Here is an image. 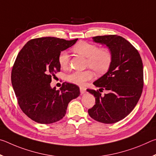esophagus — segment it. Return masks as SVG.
<instances>
[{
	"label": "esophagus",
	"mask_w": 156,
	"mask_h": 156,
	"mask_svg": "<svg viewBox=\"0 0 156 156\" xmlns=\"http://www.w3.org/2000/svg\"><path fill=\"white\" fill-rule=\"evenodd\" d=\"M80 94H83L86 92V89L84 87H80Z\"/></svg>",
	"instance_id": "1"
}]
</instances>
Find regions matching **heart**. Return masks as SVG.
Segmentation results:
<instances>
[{
  "mask_svg": "<svg viewBox=\"0 0 156 156\" xmlns=\"http://www.w3.org/2000/svg\"><path fill=\"white\" fill-rule=\"evenodd\" d=\"M73 51L80 56L87 58L86 66L91 68L97 74L107 72L112 65L113 56L109 49L99 48L97 44L88 42L80 41L73 47ZM58 64L62 68H66L69 64V55L66 51L60 52L58 56ZM93 78L91 70L75 71L66 76V80L69 83L83 85L85 82Z\"/></svg>",
  "mask_w": 156,
  "mask_h": 156,
  "instance_id": "heart-1",
  "label": "heart"
}]
</instances>
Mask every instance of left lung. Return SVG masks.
I'll use <instances>...</instances> for the list:
<instances>
[{"mask_svg":"<svg viewBox=\"0 0 156 156\" xmlns=\"http://www.w3.org/2000/svg\"><path fill=\"white\" fill-rule=\"evenodd\" d=\"M93 40L106 44L113 60L108 72L94 83L99 91L87 89L96 98V105L88 113L98 122L115 123L132 112L141 96L143 65L138 50L122 36H98L93 37ZM104 89L108 93L102 97L100 92Z\"/></svg>","mask_w":156,"mask_h":156,"instance_id":"obj_1","label":"left lung"}]
</instances>
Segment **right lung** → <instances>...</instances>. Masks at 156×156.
I'll list each match as a JSON object with an SVG mask.
<instances>
[{
	"instance_id": "obj_1",
	"label": "right lung",
	"mask_w": 156,
	"mask_h": 156,
	"mask_svg": "<svg viewBox=\"0 0 156 156\" xmlns=\"http://www.w3.org/2000/svg\"><path fill=\"white\" fill-rule=\"evenodd\" d=\"M77 41L34 38L18 53L12 70V84L21 110L35 122L51 124L61 120L69 102L80 95L76 84L63 83L59 90L50 86L51 78L60 71V52Z\"/></svg>"
}]
</instances>
